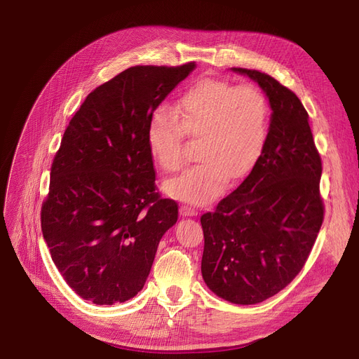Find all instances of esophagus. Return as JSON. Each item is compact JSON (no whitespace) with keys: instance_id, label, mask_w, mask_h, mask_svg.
<instances>
[{"instance_id":"obj_1","label":"esophagus","mask_w":359,"mask_h":359,"mask_svg":"<svg viewBox=\"0 0 359 359\" xmlns=\"http://www.w3.org/2000/svg\"><path fill=\"white\" fill-rule=\"evenodd\" d=\"M180 212H181L182 217H193V215L198 214V211L194 210L193 206H189V205H181L180 206Z\"/></svg>"}]
</instances>
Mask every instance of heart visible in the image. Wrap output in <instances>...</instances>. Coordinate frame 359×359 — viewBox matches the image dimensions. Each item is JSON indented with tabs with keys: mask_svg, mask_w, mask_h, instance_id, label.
I'll return each instance as SVG.
<instances>
[{
	"mask_svg": "<svg viewBox=\"0 0 359 359\" xmlns=\"http://www.w3.org/2000/svg\"><path fill=\"white\" fill-rule=\"evenodd\" d=\"M271 109L266 95L255 85L201 79L182 93L177 114L166 106L151 112L147 147L168 173L184 165L186 135L201 139L199 165L165 182L178 201L201 205L219 198L231 175L245 177L262 156L269 135Z\"/></svg>",
	"mask_w": 359,
	"mask_h": 359,
	"instance_id": "b5f03b06",
	"label": "heart"
}]
</instances>
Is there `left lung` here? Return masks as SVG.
Wrapping results in <instances>:
<instances>
[{"label": "left lung", "instance_id": "8db88e82", "mask_svg": "<svg viewBox=\"0 0 359 359\" xmlns=\"http://www.w3.org/2000/svg\"><path fill=\"white\" fill-rule=\"evenodd\" d=\"M273 109L262 156L248 177L201 217L202 277L217 297L250 306L274 297L302 269L323 222L322 160L297 94L257 70Z\"/></svg>", "mask_w": 359, "mask_h": 359}]
</instances>
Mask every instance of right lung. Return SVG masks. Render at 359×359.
Wrapping results in <instances>:
<instances>
[{
	"mask_svg": "<svg viewBox=\"0 0 359 359\" xmlns=\"http://www.w3.org/2000/svg\"><path fill=\"white\" fill-rule=\"evenodd\" d=\"M196 67L135 66L88 94L64 132L41 232L66 283L112 306L142 290L178 203L156 191L148 118Z\"/></svg>",
	"mask_w": 359,
	"mask_h": 359,
	"instance_id": "right-lung-1",
	"label": "right lung"
}]
</instances>
